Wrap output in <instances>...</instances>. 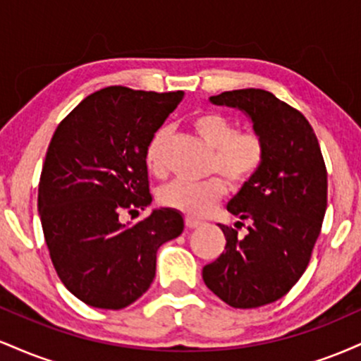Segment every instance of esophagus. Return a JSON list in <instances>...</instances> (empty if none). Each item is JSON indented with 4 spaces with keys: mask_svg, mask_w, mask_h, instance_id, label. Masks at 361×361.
I'll use <instances>...</instances> for the list:
<instances>
[{
    "mask_svg": "<svg viewBox=\"0 0 361 361\" xmlns=\"http://www.w3.org/2000/svg\"><path fill=\"white\" fill-rule=\"evenodd\" d=\"M185 224H186V227H188V229H195V227L202 226V221H197V219H193V217H186Z\"/></svg>",
    "mask_w": 361,
    "mask_h": 361,
    "instance_id": "obj_1",
    "label": "esophagus"
}]
</instances>
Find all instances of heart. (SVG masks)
I'll list each match as a JSON object with an SVG mask.
<instances>
[{"label": "heart", "instance_id": "1", "mask_svg": "<svg viewBox=\"0 0 361 361\" xmlns=\"http://www.w3.org/2000/svg\"><path fill=\"white\" fill-rule=\"evenodd\" d=\"M197 134L215 149L212 171L221 173L231 183H244L258 171L263 161V144L252 132L239 134L235 123L217 111H205L193 120ZM169 130L157 128L146 149L147 169L156 176L166 173V142ZM227 186L222 178L215 176L204 183L176 180L159 190V202L168 209L183 212L190 217H204L226 195Z\"/></svg>", "mask_w": 361, "mask_h": 361}]
</instances>
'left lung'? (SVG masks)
Listing matches in <instances>:
<instances>
[{"instance_id":"obj_1","label":"left lung","mask_w":361,"mask_h":361,"mask_svg":"<svg viewBox=\"0 0 361 361\" xmlns=\"http://www.w3.org/2000/svg\"><path fill=\"white\" fill-rule=\"evenodd\" d=\"M241 110L263 144L258 171L227 204L247 234L219 224L226 247L202 270L205 285L235 309L281 299L307 268L327 205V175L307 118L270 91L234 90L210 97Z\"/></svg>"}]
</instances>
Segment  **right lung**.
Wrapping results in <instances>:
<instances>
[{"mask_svg":"<svg viewBox=\"0 0 361 361\" xmlns=\"http://www.w3.org/2000/svg\"><path fill=\"white\" fill-rule=\"evenodd\" d=\"M183 94L109 86L54 132L39 183L40 222L61 281L91 307L137 300L154 280L157 250L183 233V217L168 207L137 224L118 219L151 205L147 144Z\"/></svg>","mask_w":361,"mask_h":361,"instance_id":"add662e5","label":"right lung"}]
</instances>
